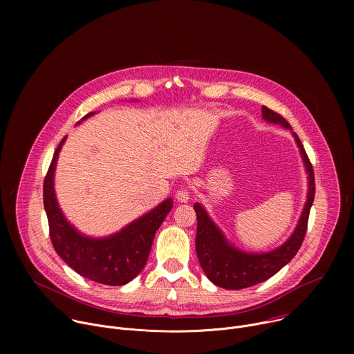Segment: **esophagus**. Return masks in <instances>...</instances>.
Listing matches in <instances>:
<instances>
[{"label":"esophagus","mask_w":354,"mask_h":354,"mask_svg":"<svg viewBox=\"0 0 354 354\" xmlns=\"http://www.w3.org/2000/svg\"><path fill=\"white\" fill-rule=\"evenodd\" d=\"M175 197H176L179 203H187V201H189V190L185 186H182L176 190Z\"/></svg>","instance_id":"34e87169"}]
</instances>
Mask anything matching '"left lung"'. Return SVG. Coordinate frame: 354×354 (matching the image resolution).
<instances>
[{"label":"left lung","mask_w":354,"mask_h":354,"mask_svg":"<svg viewBox=\"0 0 354 354\" xmlns=\"http://www.w3.org/2000/svg\"><path fill=\"white\" fill-rule=\"evenodd\" d=\"M262 119L268 123L280 124L283 129L291 130V134L299 149L302 164H304L306 172L308 175L307 200L292 234L280 246L269 252H245L236 248L227 239L224 232L212 220L203 206L200 203L193 205L197 216L196 254L200 266L213 284L227 290H241L259 284L284 268L295 257L302 241H304L310 210L314 203V171L298 136L292 131L291 126L284 118L266 106H262Z\"/></svg>","instance_id":"1"}]
</instances>
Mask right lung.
Listing matches in <instances>:
<instances>
[{
	"mask_svg": "<svg viewBox=\"0 0 354 354\" xmlns=\"http://www.w3.org/2000/svg\"><path fill=\"white\" fill-rule=\"evenodd\" d=\"M93 115L95 112L88 113L81 122ZM66 140L67 136L59 144L43 183V203L55 250L85 279L108 286L127 284L145 266L156 232L172 210L174 200L165 198L157 207L112 235L95 238L80 232L66 218L55 190L56 165Z\"/></svg>",
	"mask_w": 354,
	"mask_h": 354,
	"instance_id": "right-lung-1",
	"label": "right lung"
}]
</instances>
